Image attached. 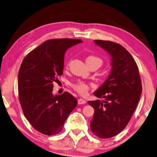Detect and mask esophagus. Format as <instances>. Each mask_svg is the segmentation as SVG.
Wrapping results in <instances>:
<instances>
[{"label":"esophagus","mask_w":157,"mask_h":157,"mask_svg":"<svg viewBox=\"0 0 157 157\" xmlns=\"http://www.w3.org/2000/svg\"><path fill=\"white\" fill-rule=\"evenodd\" d=\"M85 103H86V100H83V99L80 98V99H78V105H83V104H85Z\"/></svg>","instance_id":"34e87169"}]
</instances>
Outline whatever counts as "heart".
<instances>
[{"label": "heart", "mask_w": 157, "mask_h": 157, "mask_svg": "<svg viewBox=\"0 0 157 157\" xmlns=\"http://www.w3.org/2000/svg\"><path fill=\"white\" fill-rule=\"evenodd\" d=\"M92 62H98L100 65L102 64V60L99 57L95 56V55H90L87 57L86 58V63L90 64ZM93 83H89L81 80L77 81L75 83L71 84V87L74 88V90H76L77 93H78L80 95H86L88 93L89 89L90 87H93Z\"/></svg>", "instance_id": "b5f03b06"}]
</instances>
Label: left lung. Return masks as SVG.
I'll list each match as a JSON object with an SVG mask.
<instances>
[{"label": "left lung", "mask_w": 157, "mask_h": 157, "mask_svg": "<svg viewBox=\"0 0 157 157\" xmlns=\"http://www.w3.org/2000/svg\"><path fill=\"white\" fill-rule=\"evenodd\" d=\"M112 57V69L108 78L94 95L100 100L89 101L94 108L90 129L102 139L110 138L121 132L128 124L142 93L138 67L122 45L109 40H95Z\"/></svg>", "instance_id": "left-lung-1"}]
</instances>
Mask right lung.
<instances>
[{"mask_svg": "<svg viewBox=\"0 0 157 157\" xmlns=\"http://www.w3.org/2000/svg\"><path fill=\"white\" fill-rule=\"evenodd\" d=\"M81 39L55 38L45 41L24 58L18 73V95L26 119L46 136L59 133L77 105L68 92L53 96V83L63 74L66 50Z\"/></svg>", "mask_w": 157, "mask_h": 157, "instance_id": "right-lung-1", "label": "right lung"}]
</instances>
